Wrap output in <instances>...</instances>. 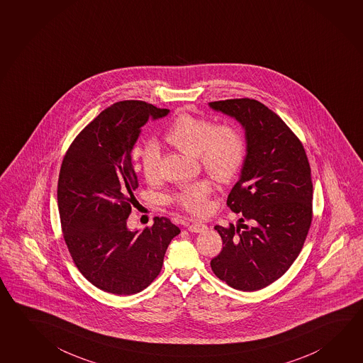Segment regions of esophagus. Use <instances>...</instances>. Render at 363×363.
Segmentation results:
<instances>
[{
  "label": "esophagus",
  "mask_w": 363,
  "mask_h": 363,
  "mask_svg": "<svg viewBox=\"0 0 363 363\" xmlns=\"http://www.w3.org/2000/svg\"><path fill=\"white\" fill-rule=\"evenodd\" d=\"M206 229H207V226L201 221H194L191 225H188V230L191 231V233H202Z\"/></svg>",
  "instance_id": "obj_1"
}]
</instances>
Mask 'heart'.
<instances>
[{
    "label": "heart",
    "mask_w": 363,
    "mask_h": 363,
    "mask_svg": "<svg viewBox=\"0 0 363 363\" xmlns=\"http://www.w3.org/2000/svg\"><path fill=\"white\" fill-rule=\"evenodd\" d=\"M166 142L180 151L197 156L201 166L211 178L226 183L237 175L245 158L243 137L235 126L215 121L189 112H182L165 132ZM139 170L147 182L158 177L160 148L148 143L135 151ZM212 186L207 180H197L179 186L170 197L174 205L193 213H203L208 206Z\"/></svg>",
    "instance_id": "b5f03b06"
}]
</instances>
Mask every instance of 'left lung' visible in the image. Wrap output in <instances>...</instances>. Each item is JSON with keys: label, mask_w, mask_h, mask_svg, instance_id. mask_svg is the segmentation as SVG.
<instances>
[{"label": "left lung", "mask_w": 363, "mask_h": 363, "mask_svg": "<svg viewBox=\"0 0 363 363\" xmlns=\"http://www.w3.org/2000/svg\"><path fill=\"white\" fill-rule=\"evenodd\" d=\"M208 105L237 120L247 143L226 202L240 218L237 226H215L224 247L211 269L231 288L255 291L283 277L303 247L312 221L310 162L296 134L264 104L237 99Z\"/></svg>", "instance_id": "1"}]
</instances>
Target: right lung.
Returning <instances> with one entry per match:
<instances>
[{
	"label": "right lung",
	"mask_w": 363,
	"mask_h": 363,
	"mask_svg": "<svg viewBox=\"0 0 363 363\" xmlns=\"http://www.w3.org/2000/svg\"><path fill=\"white\" fill-rule=\"evenodd\" d=\"M169 112L143 101L116 102L78 134L62 160L57 203L67 250L82 275L107 293L145 289L180 233L167 218L142 231L128 228L138 188L133 147L148 119Z\"/></svg>",
	"instance_id": "1"
}]
</instances>
